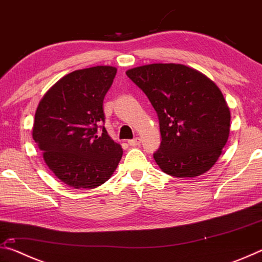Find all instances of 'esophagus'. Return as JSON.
Wrapping results in <instances>:
<instances>
[{"label": "esophagus", "instance_id": "esophagus-1", "mask_svg": "<svg viewBox=\"0 0 262 262\" xmlns=\"http://www.w3.org/2000/svg\"><path fill=\"white\" fill-rule=\"evenodd\" d=\"M140 143H141V140L139 137H135V139L128 141V144H129L130 147H137V145H140Z\"/></svg>", "mask_w": 262, "mask_h": 262}]
</instances>
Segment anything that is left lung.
<instances>
[{"label": "left lung", "mask_w": 262, "mask_h": 262, "mask_svg": "<svg viewBox=\"0 0 262 262\" xmlns=\"http://www.w3.org/2000/svg\"><path fill=\"white\" fill-rule=\"evenodd\" d=\"M126 74L157 113L162 142L154 158L162 171L176 178L209 171L230 133V110L219 86L184 64L152 63Z\"/></svg>", "instance_id": "8db88e82"}]
</instances>
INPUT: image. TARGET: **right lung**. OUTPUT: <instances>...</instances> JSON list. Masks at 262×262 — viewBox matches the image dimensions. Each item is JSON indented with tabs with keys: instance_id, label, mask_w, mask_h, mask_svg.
Here are the masks:
<instances>
[{
	"instance_id": "add662e5",
	"label": "right lung",
	"mask_w": 262,
	"mask_h": 262,
	"mask_svg": "<svg viewBox=\"0 0 262 262\" xmlns=\"http://www.w3.org/2000/svg\"><path fill=\"white\" fill-rule=\"evenodd\" d=\"M115 74L111 66L75 70L59 79L38 105L33 140L50 170L69 187L100 186L122 157L120 144L101 126L103 101Z\"/></svg>"
}]
</instances>
